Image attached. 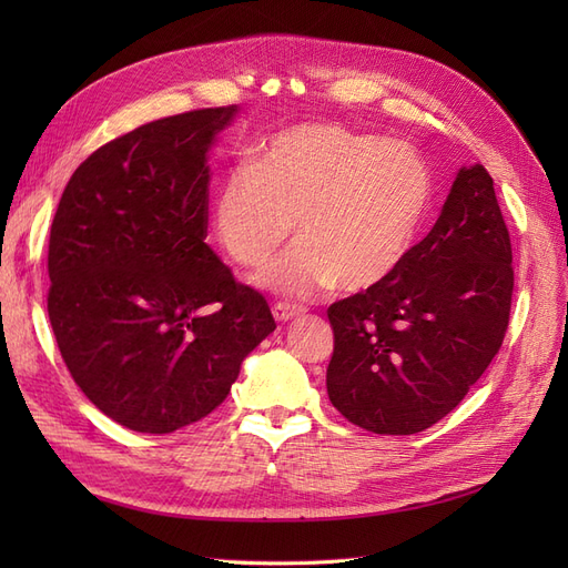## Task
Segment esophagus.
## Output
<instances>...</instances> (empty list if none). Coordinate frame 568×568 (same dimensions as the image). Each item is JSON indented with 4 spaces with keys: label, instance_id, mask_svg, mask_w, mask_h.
<instances>
[{
    "label": "esophagus",
    "instance_id": "esophagus-1",
    "mask_svg": "<svg viewBox=\"0 0 568 568\" xmlns=\"http://www.w3.org/2000/svg\"><path fill=\"white\" fill-rule=\"evenodd\" d=\"M303 313H305L303 305L286 303V301L274 303V307H272L274 320H280V322H288V320H294V317H298V315H303Z\"/></svg>",
    "mask_w": 568,
    "mask_h": 568
}]
</instances>
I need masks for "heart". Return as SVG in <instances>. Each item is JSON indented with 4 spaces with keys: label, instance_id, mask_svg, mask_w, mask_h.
<instances>
[{
    "label": "heart",
    "instance_id": "heart-1",
    "mask_svg": "<svg viewBox=\"0 0 568 568\" xmlns=\"http://www.w3.org/2000/svg\"><path fill=\"white\" fill-rule=\"evenodd\" d=\"M434 182L415 149L336 123L270 134L222 178L213 232L232 261L265 265L294 230L298 242L261 282L307 296L338 284L365 291L403 265L432 203Z\"/></svg>",
    "mask_w": 568,
    "mask_h": 568
}]
</instances>
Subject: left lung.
I'll return each mask as SVG.
<instances>
[{
  "label": "left lung",
  "mask_w": 568,
  "mask_h": 568,
  "mask_svg": "<svg viewBox=\"0 0 568 568\" xmlns=\"http://www.w3.org/2000/svg\"><path fill=\"white\" fill-rule=\"evenodd\" d=\"M511 242L493 178L462 168L434 230L382 284L329 305L326 393L351 424L409 436L453 412L503 346Z\"/></svg>",
  "instance_id": "1"
}]
</instances>
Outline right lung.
Here are the masks:
<instances>
[{"label":"right lung","mask_w":568,"mask_h":568,"mask_svg":"<svg viewBox=\"0 0 568 568\" xmlns=\"http://www.w3.org/2000/svg\"><path fill=\"white\" fill-rule=\"evenodd\" d=\"M234 113L196 109L115 136L78 165L51 222L47 311L61 357L132 432L209 417L277 326L205 244V153Z\"/></svg>","instance_id":"right-lung-1"}]
</instances>
